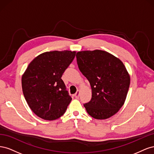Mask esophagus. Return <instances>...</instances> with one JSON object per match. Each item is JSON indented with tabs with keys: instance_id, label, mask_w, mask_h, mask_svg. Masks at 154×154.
Returning <instances> with one entry per match:
<instances>
[{
	"instance_id": "1",
	"label": "esophagus",
	"mask_w": 154,
	"mask_h": 154,
	"mask_svg": "<svg viewBox=\"0 0 154 154\" xmlns=\"http://www.w3.org/2000/svg\"><path fill=\"white\" fill-rule=\"evenodd\" d=\"M79 96H80V90H78L77 92H76V94H74V96L78 98V97H79Z\"/></svg>"
}]
</instances>
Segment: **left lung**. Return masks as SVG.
<instances>
[{
	"label": "left lung",
	"mask_w": 154,
	"mask_h": 154,
	"mask_svg": "<svg viewBox=\"0 0 154 154\" xmlns=\"http://www.w3.org/2000/svg\"><path fill=\"white\" fill-rule=\"evenodd\" d=\"M78 68L89 82L91 101L84 104L92 118L105 119L124 105L130 83V74L121 60L105 51H82L76 53Z\"/></svg>",
	"instance_id": "8db88e82"
}]
</instances>
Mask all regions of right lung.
I'll list each match as a JSON object with an SVG mask.
<instances>
[{"instance_id": "1", "label": "right lung", "mask_w": 154, "mask_h": 154, "mask_svg": "<svg viewBox=\"0 0 154 154\" xmlns=\"http://www.w3.org/2000/svg\"><path fill=\"white\" fill-rule=\"evenodd\" d=\"M76 53L65 50L42 53L32 60L22 74L23 94L39 118L55 120L66 112L72 98L61 78Z\"/></svg>"}]
</instances>
